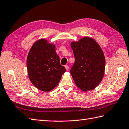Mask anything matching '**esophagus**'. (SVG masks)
<instances>
[{
    "label": "esophagus",
    "mask_w": 129,
    "mask_h": 129,
    "mask_svg": "<svg viewBox=\"0 0 129 129\" xmlns=\"http://www.w3.org/2000/svg\"><path fill=\"white\" fill-rule=\"evenodd\" d=\"M65 69H66L67 70H69V67H68V65H65Z\"/></svg>",
    "instance_id": "esophagus-1"
}]
</instances>
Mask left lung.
<instances>
[{"mask_svg":"<svg viewBox=\"0 0 129 129\" xmlns=\"http://www.w3.org/2000/svg\"><path fill=\"white\" fill-rule=\"evenodd\" d=\"M75 62L70 73L76 85L84 91L95 89L104 75L105 58L96 41L90 37L71 43Z\"/></svg>","mask_w":129,"mask_h":129,"instance_id":"1","label":"left lung"}]
</instances>
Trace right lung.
Returning <instances> with one entry per match:
<instances>
[{"mask_svg": "<svg viewBox=\"0 0 129 129\" xmlns=\"http://www.w3.org/2000/svg\"><path fill=\"white\" fill-rule=\"evenodd\" d=\"M28 74L34 85L43 91H50L58 85L66 72L60 65L55 45L41 39L32 45L26 59Z\"/></svg>", "mask_w": 129, "mask_h": 129, "instance_id": "add662e5", "label": "right lung"}]
</instances>
